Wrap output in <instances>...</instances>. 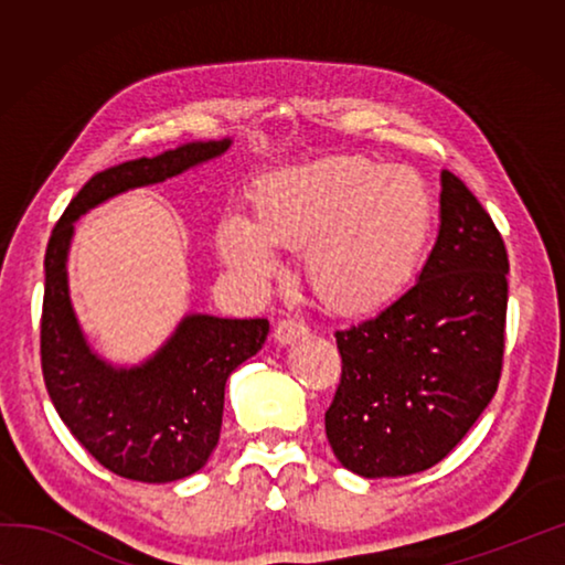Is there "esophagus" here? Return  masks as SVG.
<instances>
[{"label": "esophagus", "instance_id": "esophagus-1", "mask_svg": "<svg viewBox=\"0 0 565 565\" xmlns=\"http://www.w3.org/2000/svg\"><path fill=\"white\" fill-rule=\"evenodd\" d=\"M306 333H309V327H306L303 321L291 319V317L281 319L279 323H276V329H274V337H276V341H279V343H291L296 339L306 337Z\"/></svg>", "mask_w": 565, "mask_h": 565}]
</instances>
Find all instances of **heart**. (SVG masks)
<instances>
[{
    "label": "heart",
    "instance_id": "heart-1",
    "mask_svg": "<svg viewBox=\"0 0 565 565\" xmlns=\"http://www.w3.org/2000/svg\"><path fill=\"white\" fill-rule=\"evenodd\" d=\"M259 218L232 212L222 254L246 284L279 266V244H309L317 291L347 311H366L406 289L424 252L431 196L414 169L363 157H329L266 177Z\"/></svg>",
    "mask_w": 565,
    "mask_h": 565
}]
</instances>
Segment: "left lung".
I'll return each mask as SVG.
<instances>
[{"label": "left lung", "instance_id": "left-lung-1", "mask_svg": "<svg viewBox=\"0 0 565 565\" xmlns=\"http://www.w3.org/2000/svg\"><path fill=\"white\" fill-rule=\"evenodd\" d=\"M509 254L491 214L451 171L418 281L376 317L339 329L341 379L327 438L363 478L420 473L461 444L499 388Z\"/></svg>", "mask_w": 565, "mask_h": 565}]
</instances>
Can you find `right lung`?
Returning <instances> with one entry per match:
<instances>
[{"label": "right lung", "mask_w": 565, "mask_h": 565, "mask_svg": "<svg viewBox=\"0 0 565 565\" xmlns=\"http://www.w3.org/2000/svg\"><path fill=\"white\" fill-rule=\"evenodd\" d=\"M226 149L228 139L199 141L99 171L72 199L46 244L40 321L44 386L76 441L129 481H179L209 461L222 434L226 379L264 347L269 321L194 313L151 361L137 369L107 366L89 351L66 294L74 222L119 191L177 177Z\"/></svg>", "instance_id": "add662e5"}]
</instances>
